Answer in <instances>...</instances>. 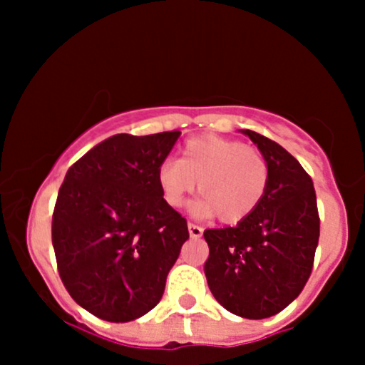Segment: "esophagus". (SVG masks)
Here are the masks:
<instances>
[{
    "label": "esophagus",
    "instance_id": "1",
    "mask_svg": "<svg viewBox=\"0 0 365 365\" xmlns=\"http://www.w3.org/2000/svg\"><path fill=\"white\" fill-rule=\"evenodd\" d=\"M189 235L192 238H200L201 235H203V230H201L200 226H197V224H192V222H189Z\"/></svg>",
    "mask_w": 365,
    "mask_h": 365
}]
</instances>
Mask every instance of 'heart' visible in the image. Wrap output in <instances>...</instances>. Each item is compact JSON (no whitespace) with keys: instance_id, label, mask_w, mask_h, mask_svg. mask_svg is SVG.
I'll return each instance as SVG.
<instances>
[{"instance_id":"b5f03b06","label":"heart","mask_w":365,"mask_h":365,"mask_svg":"<svg viewBox=\"0 0 365 365\" xmlns=\"http://www.w3.org/2000/svg\"><path fill=\"white\" fill-rule=\"evenodd\" d=\"M162 197L180 208L189 194L200 190L192 206L196 215H219L237 224L263 203L270 185V164L263 152L237 139L215 134L189 139L178 160H164L157 169Z\"/></svg>"}]
</instances>
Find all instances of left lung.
Here are the masks:
<instances>
[{
	"label": "left lung",
	"instance_id": "8db88e82",
	"mask_svg": "<svg viewBox=\"0 0 365 365\" xmlns=\"http://www.w3.org/2000/svg\"><path fill=\"white\" fill-rule=\"evenodd\" d=\"M270 164L263 203L235 227L206 230L208 288L233 314L263 319L300 295L314 264L319 215L311 176L281 145L244 130Z\"/></svg>",
	"mask_w": 365,
	"mask_h": 365
}]
</instances>
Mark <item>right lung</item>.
I'll return each instance as SVG.
<instances>
[{"label":"right lung","instance_id":"1","mask_svg":"<svg viewBox=\"0 0 365 365\" xmlns=\"http://www.w3.org/2000/svg\"><path fill=\"white\" fill-rule=\"evenodd\" d=\"M180 132L116 134L67 171L53 212L58 274L97 318L132 322L160 302L189 238L187 220L162 197L157 169Z\"/></svg>","mask_w":365,"mask_h":365}]
</instances>
